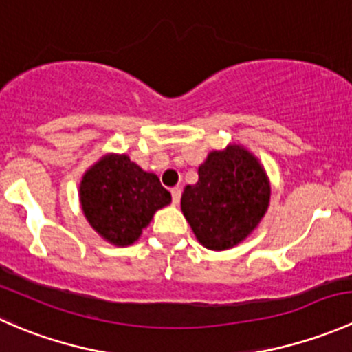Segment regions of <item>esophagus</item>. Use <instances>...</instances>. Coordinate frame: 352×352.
<instances>
[{
  "label": "esophagus",
  "mask_w": 352,
  "mask_h": 352,
  "mask_svg": "<svg viewBox=\"0 0 352 352\" xmlns=\"http://www.w3.org/2000/svg\"><path fill=\"white\" fill-rule=\"evenodd\" d=\"M170 192H172V202L177 206L180 202V196H182V189H180V187H173V189L170 190Z\"/></svg>",
  "instance_id": "1"
}]
</instances>
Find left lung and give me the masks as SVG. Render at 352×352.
Wrapping results in <instances>:
<instances>
[{
    "mask_svg": "<svg viewBox=\"0 0 352 352\" xmlns=\"http://www.w3.org/2000/svg\"><path fill=\"white\" fill-rule=\"evenodd\" d=\"M197 173V184L184 189L180 206L199 243L226 250L243 242L264 218L271 199L258 160L240 144H230L211 151Z\"/></svg>",
    "mask_w": 352,
    "mask_h": 352,
    "instance_id": "8db88e82",
    "label": "left lung"
}]
</instances>
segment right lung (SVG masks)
I'll return each mask as SVG.
<instances>
[{
  "label": "right lung",
  "instance_id": "1",
  "mask_svg": "<svg viewBox=\"0 0 352 352\" xmlns=\"http://www.w3.org/2000/svg\"><path fill=\"white\" fill-rule=\"evenodd\" d=\"M85 218L104 240L127 247L150 225L172 196L155 173H148L127 155H105L87 170L80 184Z\"/></svg>",
  "mask_w": 352,
  "mask_h": 352
}]
</instances>
